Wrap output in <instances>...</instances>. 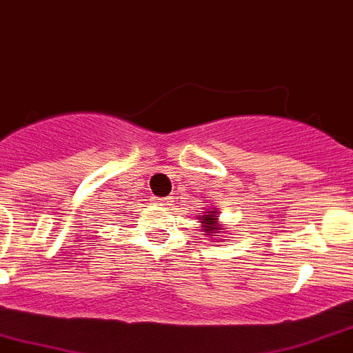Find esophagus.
Masks as SVG:
<instances>
[{"mask_svg": "<svg viewBox=\"0 0 353 353\" xmlns=\"http://www.w3.org/2000/svg\"><path fill=\"white\" fill-rule=\"evenodd\" d=\"M155 202L160 203V205H171V202H173V200H171L170 196H157Z\"/></svg>", "mask_w": 353, "mask_h": 353, "instance_id": "esophagus-1", "label": "esophagus"}]
</instances>
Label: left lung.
<instances>
[{
	"label": "left lung",
	"mask_w": 353,
	"mask_h": 353,
	"mask_svg": "<svg viewBox=\"0 0 353 353\" xmlns=\"http://www.w3.org/2000/svg\"><path fill=\"white\" fill-rule=\"evenodd\" d=\"M216 218H214V214H205V216L202 218V227H203V231L205 232H222L223 231V227H216Z\"/></svg>",
	"instance_id": "left-lung-1"
}]
</instances>
